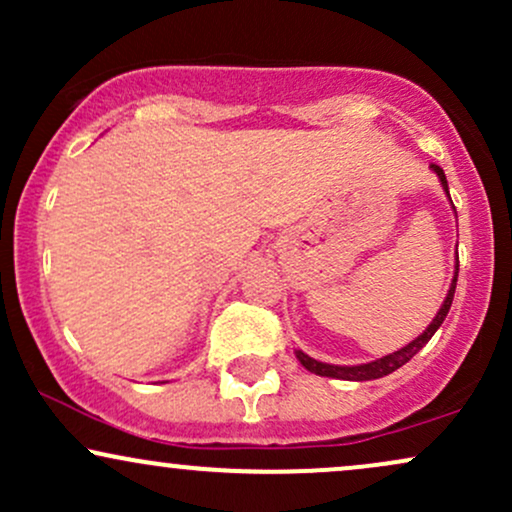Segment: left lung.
Returning <instances> with one entry per match:
<instances>
[{
	"mask_svg": "<svg viewBox=\"0 0 512 512\" xmlns=\"http://www.w3.org/2000/svg\"><path fill=\"white\" fill-rule=\"evenodd\" d=\"M431 168H433V173L438 175V180H440V185H443V190L448 192V180H445L443 168L436 166V163H431ZM457 269H460V262H457V267H455V279H452V286H450L448 296H445V301H443V305H440L438 315L433 317L431 325L426 327L424 334H419V337H416L414 342L407 344V346H402V349L395 351V354H387L383 358H378V361L361 363V366H332V363L315 361V358H310L308 354H303V351H296L298 361H301L303 368H308L310 373H315V375H325V378H337V380H356V383H363V380H378V378H383V375H390L392 370L402 368L404 363L411 361V358L419 354V351L428 344V339H431L433 334L438 332V327L443 325L445 315H448V310H450V305H452V298H455Z\"/></svg>",
	"mask_w": 512,
	"mask_h": 512,
	"instance_id": "left-lung-1",
	"label": "left lung"
}]
</instances>
